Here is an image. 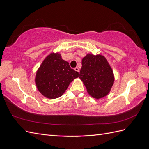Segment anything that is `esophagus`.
<instances>
[{
	"label": "esophagus",
	"instance_id": "34e87169",
	"mask_svg": "<svg viewBox=\"0 0 149 149\" xmlns=\"http://www.w3.org/2000/svg\"><path fill=\"white\" fill-rule=\"evenodd\" d=\"M74 70L76 71H77V72H79V68L78 67H76L75 68H74Z\"/></svg>",
	"mask_w": 149,
	"mask_h": 149
}]
</instances>
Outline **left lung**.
Masks as SVG:
<instances>
[{
    "label": "left lung",
    "instance_id": "obj_1",
    "mask_svg": "<svg viewBox=\"0 0 149 149\" xmlns=\"http://www.w3.org/2000/svg\"><path fill=\"white\" fill-rule=\"evenodd\" d=\"M79 78L87 92L96 100L106 96L114 83V75L106 58L101 55L87 54L82 59Z\"/></svg>",
    "mask_w": 149,
    "mask_h": 149
}]
</instances>
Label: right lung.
<instances>
[{"mask_svg":"<svg viewBox=\"0 0 149 149\" xmlns=\"http://www.w3.org/2000/svg\"><path fill=\"white\" fill-rule=\"evenodd\" d=\"M78 76V72L71 69L69 63L62 59L61 54L51 53L38 68L35 81L36 86L43 96L56 99L63 94Z\"/></svg>","mask_w":149,"mask_h":149,"instance_id":"1","label":"right lung"}]
</instances>
